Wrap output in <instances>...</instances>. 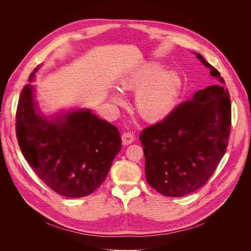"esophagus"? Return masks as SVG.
Wrapping results in <instances>:
<instances>
[{
    "label": "esophagus",
    "mask_w": 251,
    "mask_h": 251,
    "mask_svg": "<svg viewBox=\"0 0 251 251\" xmlns=\"http://www.w3.org/2000/svg\"><path fill=\"white\" fill-rule=\"evenodd\" d=\"M134 136L130 132H125L122 135V141L124 145H129L134 141Z\"/></svg>",
    "instance_id": "esophagus-1"
}]
</instances>
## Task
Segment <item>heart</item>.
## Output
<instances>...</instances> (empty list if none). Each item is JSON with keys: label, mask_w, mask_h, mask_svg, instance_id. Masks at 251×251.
I'll list each match as a JSON object with an SVG mask.
<instances>
[{"label": "heart", "mask_w": 251, "mask_h": 251, "mask_svg": "<svg viewBox=\"0 0 251 251\" xmlns=\"http://www.w3.org/2000/svg\"><path fill=\"white\" fill-rule=\"evenodd\" d=\"M164 69L157 61H146L136 66L119 81L122 92H136L134 106L141 119L156 123L167 118L176 106L182 80L175 71ZM111 100L123 103L119 92L111 93Z\"/></svg>", "instance_id": "b5f03b06"}]
</instances>
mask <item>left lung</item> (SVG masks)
Here are the masks:
<instances>
[{
  "label": "left lung",
  "instance_id": "8db88e82",
  "mask_svg": "<svg viewBox=\"0 0 251 251\" xmlns=\"http://www.w3.org/2000/svg\"><path fill=\"white\" fill-rule=\"evenodd\" d=\"M215 85L196 92L163 121L146 127L145 174L150 186L162 195L180 197L203 186L223 157L231 131V102L219 72L202 55Z\"/></svg>",
  "mask_w": 251,
  "mask_h": 251
}]
</instances>
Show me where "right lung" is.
I'll use <instances>...</instances> for the list:
<instances>
[{
    "label": "right lung",
    "instance_id": "add662e5",
    "mask_svg": "<svg viewBox=\"0 0 251 251\" xmlns=\"http://www.w3.org/2000/svg\"><path fill=\"white\" fill-rule=\"evenodd\" d=\"M40 66L29 76L32 82ZM16 136L36 175L60 195L72 198L93 193L107 177L122 148L119 129L90 109H76L49 118L35 101L27 84L16 111Z\"/></svg>",
    "mask_w": 251,
    "mask_h": 251
}]
</instances>
